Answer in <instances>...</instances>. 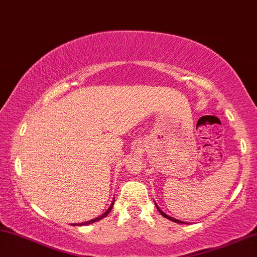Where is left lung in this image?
<instances>
[{
  "mask_svg": "<svg viewBox=\"0 0 257 257\" xmlns=\"http://www.w3.org/2000/svg\"><path fill=\"white\" fill-rule=\"evenodd\" d=\"M156 207H157V210H158V211H160V213H161V214H162V216H163V217H166V218H167V219H169V220H173V221H175V223H180V224H182V223H183V221H181V220H179V219H175V218H173V217L168 216V214H166V213H164V212H162V211H161V210H160V207H158V206H157V205H156Z\"/></svg>",
  "mask_w": 257,
  "mask_h": 257,
  "instance_id": "obj_1",
  "label": "left lung"
}]
</instances>
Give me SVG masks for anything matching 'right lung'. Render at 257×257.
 Wrapping results in <instances>:
<instances>
[{
  "label": "right lung",
  "instance_id": "obj_1",
  "mask_svg": "<svg viewBox=\"0 0 257 257\" xmlns=\"http://www.w3.org/2000/svg\"><path fill=\"white\" fill-rule=\"evenodd\" d=\"M113 205H114V201H112V205L109 206V208L108 210H107L106 212H104L103 214H101L100 217H97V218H94V219H91V220H88V221H84V223H81V224H72V225H88V224H91V223H95V221H97V220H100V219H102V218H104L107 216V214L109 213L110 212V210H112V207H113Z\"/></svg>",
  "mask_w": 257,
  "mask_h": 257
}]
</instances>
